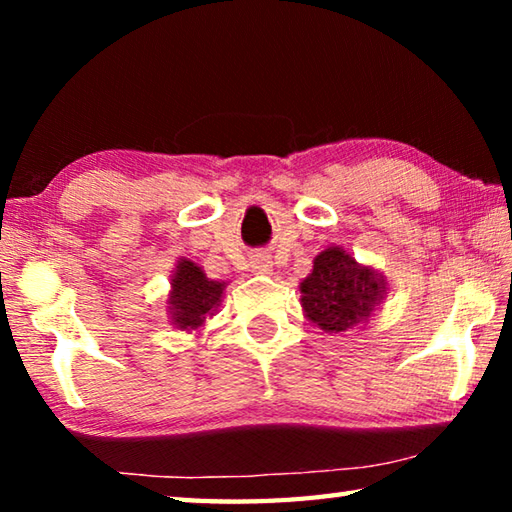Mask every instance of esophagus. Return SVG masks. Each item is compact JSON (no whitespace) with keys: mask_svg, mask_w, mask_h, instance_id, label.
I'll return each instance as SVG.
<instances>
[{"mask_svg":"<svg viewBox=\"0 0 512 512\" xmlns=\"http://www.w3.org/2000/svg\"><path fill=\"white\" fill-rule=\"evenodd\" d=\"M250 266H253V271H257V273H268L273 268V262H271V257H268V255L259 253V255L253 257V262H250Z\"/></svg>","mask_w":512,"mask_h":512,"instance_id":"34e87169","label":"esophagus"}]
</instances>
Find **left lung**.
I'll return each instance as SVG.
<instances>
[{
	"mask_svg": "<svg viewBox=\"0 0 512 512\" xmlns=\"http://www.w3.org/2000/svg\"><path fill=\"white\" fill-rule=\"evenodd\" d=\"M300 291L309 320L329 334H339L368 320L384 298V282L343 248H327L314 259V271Z\"/></svg>",
	"mask_w": 512,
	"mask_h": 512,
	"instance_id": "left-lung-1",
	"label": "left lung"
}]
</instances>
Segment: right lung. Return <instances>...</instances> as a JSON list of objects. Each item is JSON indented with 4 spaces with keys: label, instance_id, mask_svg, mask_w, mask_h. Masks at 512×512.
<instances>
[{
    "label": "right lung",
    "instance_id": "obj_1",
    "mask_svg": "<svg viewBox=\"0 0 512 512\" xmlns=\"http://www.w3.org/2000/svg\"><path fill=\"white\" fill-rule=\"evenodd\" d=\"M169 309L173 325L180 329H196L205 323L219 305L223 284L207 280L205 273L194 262H180L171 282Z\"/></svg>",
    "mask_w": 512,
    "mask_h": 512
}]
</instances>
